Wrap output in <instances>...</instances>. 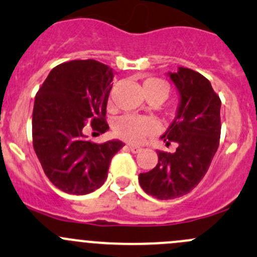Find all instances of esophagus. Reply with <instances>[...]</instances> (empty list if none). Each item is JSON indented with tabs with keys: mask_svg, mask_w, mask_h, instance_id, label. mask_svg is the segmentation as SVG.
<instances>
[{
	"mask_svg": "<svg viewBox=\"0 0 257 257\" xmlns=\"http://www.w3.org/2000/svg\"><path fill=\"white\" fill-rule=\"evenodd\" d=\"M129 149H131L132 153H139V152L142 151V147L133 146V144H132V146H129Z\"/></svg>",
	"mask_w": 257,
	"mask_h": 257,
	"instance_id": "obj_1",
	"label": "esophagus"
}]
</instances>
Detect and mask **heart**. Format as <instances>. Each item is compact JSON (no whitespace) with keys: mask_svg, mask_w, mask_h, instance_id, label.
Here are the masks:
<instances>
[{"mask_svg":"<svg viewBox=\"0 0 257 257\" xmlns=\"http://www.w3.org/2000/svg\"><path fill=\"white\" fill-rule=\"evenodd\" d=\"M143 90L147 98L157 96L166 100L169 94V85L158 78L147 79L143 83ZM158 132V124L149 116L123 115L114 123V133L129 143H139L146 137L153 136Z\"/></svg>","mask_w":257,"mask_h":257,"instance_id":"b5f03b06","label":"heart"}]
</instances>
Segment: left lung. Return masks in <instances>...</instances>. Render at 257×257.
<instances>
[{
	"mask_svg": "<svg viewBox=\"0 0 257 257\" xmlns=\"http://www.w3.org/2000/svg\"><path fill=\"white\" fill-rule=\"evenodd\" d=\"M181 95L177 116L162 136L174 153L157 151L158 164L139 174L143 191L158 200L182 197L195 188L210 168L220 144L221 99L197 71L179 68L169 73Z\"/></svg>",
	"mask_w": 257,
	"mask_h": 257,
	"instance_id": "8db88e82",
	"label": "left lung"
}]
</instances>
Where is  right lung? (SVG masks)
Listing matches in <instances>:
<instances>
[{
  "label": "right lung",
  "instance_id": "1",
  "mask_svg": "<svg viewBox=\"0 0 257 257\" xmlns=\"http://www.w3.org/2000/svg\"><path fill=\"white\" fill-rule=\"evenodd\" d=\"M113 71L96 60H73L60 64L35 98L32 143L47 178L70 195H86L98 189L108 177L120 141L94 143L84 136L109 129L106 103Z\"/></svg>",
  "mask_w": 257,
  "mask_h": 257
}]
</instances>
